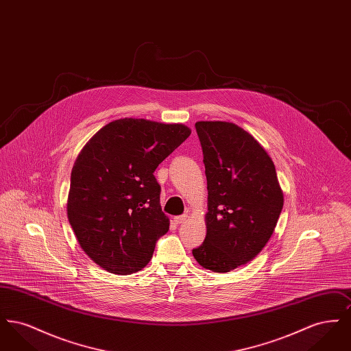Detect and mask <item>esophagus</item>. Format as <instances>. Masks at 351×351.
<instances>
[{
    "label": "esophagus",
    "instance_id": "esophagus-1",
    "mask_svg": "<svg viewBox=\"0 0 351 351\" xmlns=\"http://www.w3.org/2000/svg\"><path fill=\"white\" fill-rule=\"evenodd\" d=\"M186 215H182V216H178V217L173 218L175 223H183L184 221H186Z\"/></svg>",
    "mask_w": 351,
    "mask_h": 351
}]
</instances>
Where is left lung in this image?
<instances>
[{
    "label": "left lung",
    "instance_id": "left-lung-1",
    "mask_svg": "<svg viewBox=\"0 0 351 351\" xmlns=\"http://www.w3.org/2000/svg\"><path fill=\"white\" fill-rule=\"evenodd\" d=\"M208 183L206 237L192 254L199 265L229 272L266 246L283 209L275 166L254 136L232 122L195 125Z\"/></svg>",
    "mask_w": 351,
    "mask_h": 351
}]
</instances>
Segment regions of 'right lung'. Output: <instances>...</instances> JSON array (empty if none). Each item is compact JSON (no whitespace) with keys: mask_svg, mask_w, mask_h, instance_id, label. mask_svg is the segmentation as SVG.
<instances>
[{"mask_svg":"<svg viewBox=\"0 0 351 351\" xmlns=\"http://www.w3.org/2000/svg\"><path fill=\"white\" fill-rule=\"evenodd\" d=\"M189 134L182 123L122 118L84 146L71 172L68 221L100 267L130 275L150 262L169 228L154 172Z\"/></svg>","mask_w":351,"mask_h":351,"instance_id":"1","label":"right lung"}]
</instances>
